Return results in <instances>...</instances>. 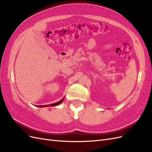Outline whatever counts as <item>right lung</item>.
<instances>
[{
    "mask_svg": "<svg viewBox=\"0 0 152 152\" xmlns=\"http://www.w3.org/2000/svg\"><path fill=\"white\" fill-rule=\"evenodd\" d=\"M64 100V98L61 99L59 102H58L56 103H54L53 104H48V105H40V106H37V107H55V106H57L58 104H59L60 103H61Z\"/></svg>",
    "mask_w": 152,
    "mask_h": 152,
    "instance_id": "1",
    "label": "right lung"
}]
</instances>
